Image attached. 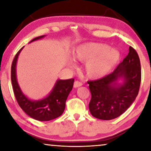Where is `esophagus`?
<instances>
[{
	"label": "esophagus",
	"mask_w": 151,
	"mask_h": 151,
	"mask_svg": "<svg viewBox=\"0 0 151 151\" xmlns=\"http://www.w3.org/2000/svg\"><path fill=\"white\" fill-rule=\"evenodd\" d=\"M82 85V82H80L79 81H78V80H76V81L74 82V84H73V86L75 88H77V87H79V86H81Z\"/></svg>",
	"instance_id": "1"
}]
</instances>
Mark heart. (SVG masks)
Instances as JSON below:
<instances>
[{
    "label": "heart",
    "instance_id": "b5f03b06",
    "mask_svg": "<svg viewBox=\"0 0 151 151\" xmlns=\"http://www.w3.org/2000/svg\"><path fill=\"white\" fill-rule=\"evenodd\" d=\"M120 55L117 49L109 48L102 43H86L76 49L73 53L76 60L87 62L86 75L91 78H99L106 75L118 62ZM71 65L72 63H71Z\"/></svg>",
    "mask_w": 151,
    "mask_h": 151
}]
</instances>
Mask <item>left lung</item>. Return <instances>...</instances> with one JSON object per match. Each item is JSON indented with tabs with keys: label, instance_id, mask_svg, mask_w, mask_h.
Instances as JSON below:
<instances>
[{
	"label": "left lung",
	"instance_id": "obj_1",
	"mask_svg": "<svg viewBox=\"0 0 151 151\" xmlns=\"http://www.w3.org/2000/svg\"><path fill=\"white\" fill-rule=\"evenodd\" d=\"M141 65L137 53L132 47L127 57L109 75L88 81L91 93L88 104L93 116L110 120L123 114L135 101L141 83ZM122 79L123 82L119 83Z\"/></svg>",
	"mask_w": 151,
	"mask_h": 151
}]
</instances>
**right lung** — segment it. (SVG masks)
Returning a JSON list of instances; mask_svg holds the SVG:
<instances>
[{"label": "right lung", "mask_w": 151, "mask_h": 151, "mask_svg": "<svg viewBox=\"0 0 151 151\" xmlns=\"http://www.w3.org/2000/svg\"><path fill=\"white\" fill-rule=\"evenodd\" d=\"M45 36L44 35L35 38L29 43L42 39ZM23 47L16 54L12 62L11 69L12 84L18 104L29 116L36 120L49 121L57 118L65 111L66 100L73 88L74 79L58 80L50 93L42 100H32L29 99L22 92L16 78V63Z\"/></svg>", "instance_id": "obj_1"}]
</instances>
